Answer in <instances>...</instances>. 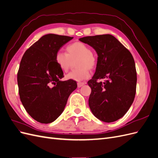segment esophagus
Returning a JSON list of instances; mask_svg holds the SVG:
<instances>
[{"label":"esophagus","mask_w":158,"mask_h":158,"mask_svg":"<svg viewBox=\"0 0 158 158\" xmlns=\"http://www.w3.org/2000/svg\"><path fill=\"white\" fill-rule=\"evenodd\" d=\"M84 84V83H83V82H78L77 83L78 88H81L82 86H83Z\"/></svg>","instance_id":"34e87169"}]
</instances>
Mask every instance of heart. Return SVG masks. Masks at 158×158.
Masks as SVG:
<instances>
[{
  "label": "heart",
  "mask_w": 158,
  "mask_h": 158,
  "mask_svg": "<svg viewBox=\"0 0 158 158\" xmlns=\"http://www.w3.org/2000/svg\"><path fill=\"white\" fill-rule=\"evenodd\" d=\"M66 52L58 51L55 55V62L60 69L67 72L71 66L73 61H76V67L79 68L71 71L66 75L67 80L81 82L89 77V69H92L96 63L94 54L89 47L82 42H75L66 47Z\"/></svg>",
  "instance_id": "obj_1"
}]
</instances>
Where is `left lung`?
I'll list each match as a JSON object with an SVG mask.
<instances>
[{
  "label": "left lung",
  "instance_id": "8db88e82",
  "mask_svg": "<svg viewBox=\"0 0 158 158\" xmlns=\"http://www.w3.org/2000/svg\"><path fill=\"white\" fill-rule=\"evenodd\" d=\"M79 40L93 47L98 56L95 74L88 82L92 89L89 107L102 121H116L126 114L135 97L137 77L133 56L110 34L84 37ZM98 79L106 80L98 83Z\"/></svg>",
  "mask_w": 158,
  "mask_h": 158
}]
</instances>
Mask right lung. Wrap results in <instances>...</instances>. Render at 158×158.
<instances>
[{"mask_svg":"<svg viewBox=\"0 0 158 158\" xmlns=\"http://www.w3.org/2000/svg\"><path fill=\"white\" fill-rule=\"evenodd\" d=\"M73 37L47 34L23 54L18 72L19 95L27 113L41 123H51L63 112L70 94L77 88L74 80L64 77L55 55Z\"/></svg>","mask_w":158,"mask_h":158,"instance_id":"obj_1","label":"right lung"}]
</instances>
